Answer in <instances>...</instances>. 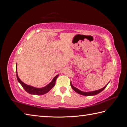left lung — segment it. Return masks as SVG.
Instances as JSON below:
<instances>
[{
    "label": "left lung",
    "mask_w": 127,
    "mask_h": 127,
    "mask_svg": "<svg viewBox=\"0 0 127 127\" xmlns=\"http://www.w3.org/2000/svg\"><path fill=\"white\" fill-rule=\"evenodd\" d=\"M70 85H71V87L72 88V89L74 91H76L77 93H78V94H80V95H83V96H94V95H96L99 94L100 92L102 91L103 90H104L105 89V88H106L107 84L106 86H105V87L102 88V89H101L100 90H96V91H91V92L82 91H81V90H79V89H77V88L73 86V85L72 84V82H70Z\"/></svg>",
    "instance_id": "1"
}]
</instances>
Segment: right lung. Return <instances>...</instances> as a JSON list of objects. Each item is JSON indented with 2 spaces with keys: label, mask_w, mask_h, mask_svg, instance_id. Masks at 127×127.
Instances as JSON below:
<instances>
[{
  "label": "right lung",
  "mask_w": 127,
  "mask_h": 127,
  "mask_svg": "<svg viewBox=\"0 0 127 127\" xmlns=\"http://www.w3.org/2000/svg\"><path fill=\"white\" fill-rule=\"evenodd\" d=\"M17 78L18 80V82L20 83L22 86V87L25 89V90L28 93L32 95H41L45 94L50 91L51 89H52V88L54 87L55 84V81L57 80V78L59 76V75L58 74L53 79L52 81L50 83H49L48 85H46V86L42 88H36L35 87L31 86L28 85L26 83H23V82L21 80L18 76V74H17Z\"/></svg>",
  "instance_id": "right-lung-1"
}]
</instances>
